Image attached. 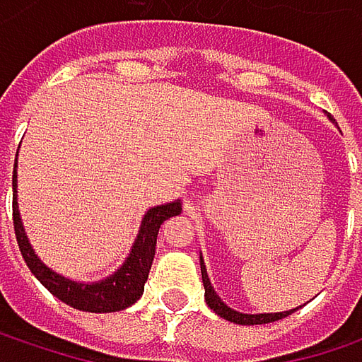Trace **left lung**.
<instances>
[{"instance_id":"1","label":"left lung","mask_w":362,"mask_h":362,"mask_svg":"<svg viewBox=\"0 0 362 362\" xmlns=\"http://www.w3.org/2000/svg\"><path fill=\"white\" fill-rule=\"evenodd\" d=\"M199 262H201V276H203V287H205V302L207 306L222 319L230 321V323H237V325H264V323H274L279 319H285L289 317L291 313H296L298 308H291V310H285V313H262V315H247V313H239L230 306H226L220 296L216 293V289L211 287V281H209V274H207V268H205V262H203V255H199ZM302 308V306H300Z\"/></svg>"}]
</instances>
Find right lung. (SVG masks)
Instances as JSON below:
<instances>
[{"mask_svg":"<svg viewBox=\"0 0 362 362\" xmlns=\"http://www.w3.org/2000/svg\"><path fill=\"white\" fill-rule=\"evenodd\" d=\"M12 190H14V203H12L14 233H16L18 247H21V253H23L29 270L35 274L37 281L52 296H56L60 302L69 304L71 308H77L83 313H117V310L129 308L132 304H136L140 300V296L144 293V283H146L151 266H153L159 228L168 218L178 216L182 211L180 199L151 207L140 222L138 235L132 243L127 257L123 259V264L112 274L100 279V281L83 283V281H73L60 272H54L49 266H45L41 262L33 245L29 243V237H27L23 220H21V209H18L16 165H14V176H12Z\"/></svg>","mask_w":362,"mask_h":362,"instance_id":"add662e5","label":"right lung"}]
</instances>
